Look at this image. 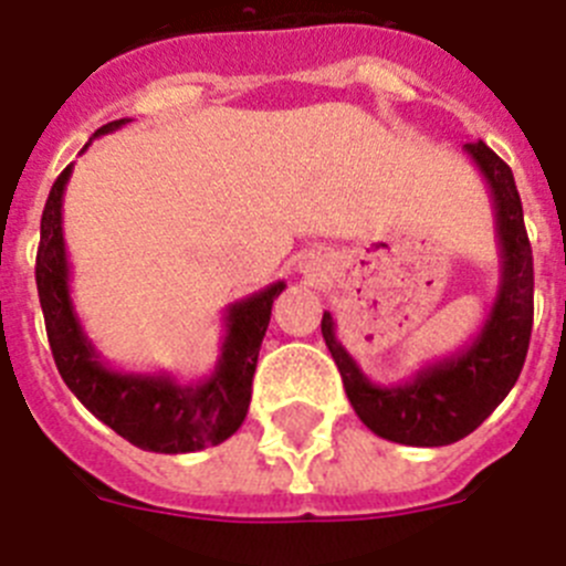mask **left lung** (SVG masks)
I'll list each match as a JSON object with an SVG mask.
<instances>
[{
    "instance_id": "8db88e82",
    "label": "left lung",
    "mask_w": 566,
    "mask_h": 566,
    "mask_svg": "<svg viewBox=\"0 0 566 566\" xmlns=\"http://www.w3.org/2000/svg\"><path fill=\"white\" fill-rule=\"evenodd\" d=\"M481 169L495 203L501 244V284L486 322L467 348L415 374L400 386H377L365 377L334 331L325 311L322 336L334 356L356 417L391 443L449 446L472 434L503 402L524 368L533 334V247L526 239L524 210L512 169L483 140L463 146Z\"/></svg>"
}]
</instances>
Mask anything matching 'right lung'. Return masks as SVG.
<instances>
[{"mask_svg":"<svg viewBox=\"0 0 566 566\" xmlns=\"http://www.w3.org/2000/svg\"><path fill=\"white\" fill-rule=\"evenodd\" d=\"M126 123L129 117L106 123L94 137L108 135ZM71 169L74 166H65L51 187L36 250V291L56 371L97 420L144 452L187 454L224 443L241 429L250 408L261 339L268 334L270 307L284 291V282H273L227 307L221 356L207 379L178 382L172 374L114 371L85 336L71 302V268L63 239V195Z\"/></svg>","mask_w":566,"mask_h":566,"instance_id":"right-lung-1","label":"right lung"}]
</instances>
